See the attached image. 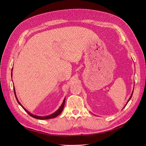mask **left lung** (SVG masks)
<instances>
[{
  "label": "left lung",
  "mask_w": 146,
  "mask_h": 146,
  "mask_svg": "<svg viewBox=\"0 0 146 146\" xmlns=\"http://www.w3.org/2000/svg\"><path fill=\"white\" fill-rule=\"evenodd\" d=\"M133 92H132V93H131V95L130 96V98H129V100H128V101H127V104H126V105H127V104H128V102H129V100H130V99L131 98V97H132V95H133Z\"/></svg>",
  "instance_id": "left-lung-1"
}]
</instances>
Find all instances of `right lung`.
I'll use <instances>...</instances> for the list:
<instances>
[{
  "label": "right lung",
  "instance_id": "add662e5",
  "mask_svg": "<svg viewBox=\"0 0 146 146\" xmlns=\"http://www.w3.org/2000/svg\"><path fill=\"white\" fill-rule=\"evenodd\" d=\"M12 71V70H11ZM11 78H12V72H11ZM13 88H14V92H15V97H16V100H17V102H18V104L21 106L23 108V109L25 110V111L27 112L29 115L30 116H32V117H34V118H35V119H41V120H43V119H52V118H54V117H56L58 115H59V114L62 112V111H63V108H64V104H65V99H64V100H63V103H62V104H61V105L60 106V107L56 110V111L55 112V113H54L53 114H50V115H48V116H36V115H34V114H32V113H30V112H29L27 110H26L23 106H22V105L20 104V102H19V100H17V97H16V92H15V87H14V86H13Z\"/></svg>",
  "mask_w": 146,
  "mask_h": 146
}]
</instances>
